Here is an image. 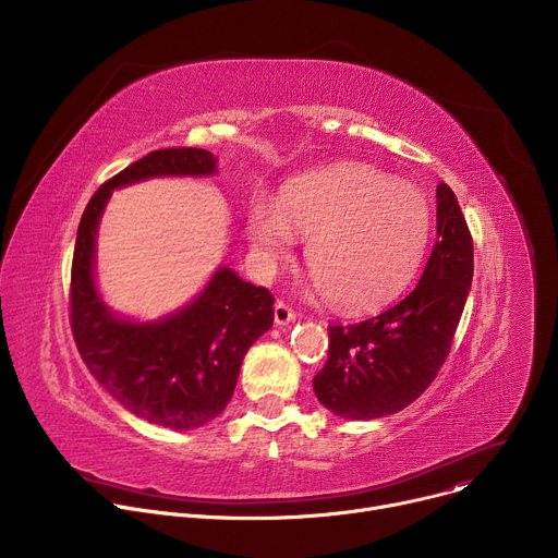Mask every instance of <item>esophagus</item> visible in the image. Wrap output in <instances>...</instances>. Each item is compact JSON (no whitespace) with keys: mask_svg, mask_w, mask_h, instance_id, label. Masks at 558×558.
Returning a JSON list of instances; mask_svg holds the SVG:
<instances>
[{"mask_svg":"<svg viewBox=\"0 0 558 558\" xmlns=\"http://www.w3.org/2000/svg\"><path fill=\"white\" fill-rule=\"evenodd\" d=\"M274 320H276L278 327H284V325H289V323L295 320V313H293V308H291L287 302L278 300V302L274 304Z\"/></svg>","mask_w":558,"mask_h":558,"instance_id":"34e87169","label":"esophagus"}]
</instances>
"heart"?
I'll use <instances>...</instances> for the list:
<instances>
[{"instance_id":"obj_1","label":"heart","mask_w":558,"mask_h":558,"mask_svg":"<svg viewBox=\"0 0 558 558\" xmlns=\"http://www.w3.org/2000/svg\"><path fill=\"white\" fill-rule=\"evenodd\" d=\"M433 229L426 194L379 170L344 163L284 185L278 201L256 196L250 243L265 269L306 238V265L344 311L375 308L400 293L422 267Z\"/></svg>"}]
</instances>
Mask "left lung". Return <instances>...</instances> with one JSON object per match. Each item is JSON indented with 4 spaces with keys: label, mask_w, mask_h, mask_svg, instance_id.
Instances as JSON below:
<instances>
[{
    "label": "left lung",
    "mask_w": 558,
    "mask_h": 558,
    "mask_svg": "<svg viewBox=\"0 0 558 558\" xmlns=\"http://www.w3.org/2000/svg\"><path fill=\"white\" fill-rule=\"evenodd\" d=\"M472 284V235L454 192L437 185V243L417 287L395 306L347 327H329V360L315 397L347 420L407 409L446 362Z\"/></svg>",
    "instance_id": "1"
}]
</instances>
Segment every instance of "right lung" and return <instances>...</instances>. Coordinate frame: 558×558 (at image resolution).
<instances>
[{
  "label": "right lung",
  "mask_w": 558,
  "mask_h": 558,
  "mask_svg": "<svg viewBox=\"0 0 558 558\" xmlns=\"http://www.w3.org/2000/svg\"><path fill=\"white\" fill-rule=\"evenodd\" d=\"M214 172V154L201 147L149 151L95 192L72 256L70 327L78 355L125 411L174 430L198 428L225 411L245 353L274 325V295L220 267L192 304L166 320H121L95 287V241L114 187Z\"/></svg>",
  "instance_id": "1"
}]
</instances>
